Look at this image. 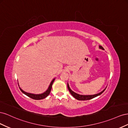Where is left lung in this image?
<instances>
[{"label": "left lung", "instance_id": "1", "mask_svg": "<svg viewBox=\"0 0 128 128\" xmlns=\"http://www.w3.org/2000/svg\"><path fill=\"white\" fill-rule=\"evenodd\" d=\"M99 48L102 49V50H104L103 47L101 46H99ZM68 88L69 92H70V93L71 94L72 96H74L75 98H76V100H88L92 99V98H96V97L98 96H100V95H101L102 93L106 89L107 87H106V88L102 91H101V92L97 93V94H93V95H81V94H78V93H76L74 92V91L71 90L70 86H69L68 82Z\"/></svg>", "mask_w": 128, "mask_h": 128}]
</instances>
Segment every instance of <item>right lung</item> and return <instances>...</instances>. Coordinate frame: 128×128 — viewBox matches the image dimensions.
I'll list each match as a JSON object with an SVG mask.
<instances>
[{"label":"right lung","instance_id":"obj_1","mask_svg":"<svg viewBox=\"0 0 128 128\" xmlns=\"http://www.w3.org/2000/svg\"><path fill=\"white\" fill-rule=\"evenodd\" d=\"M54 79H55V78L53 79V80H52V81L51 82L50 84V85H49V86L48 87V88L47 89V90L46 91V92H44L42 93V94H32V93H27L26 92H24V91L22 90L20 87H19V88L21 90V92H22L25 95H26V96H28V97H30V98H32V99H34V100H42V99H43V98H46V97H47V96H49V94L50 93V91H51V90H52V85L53 84V82H54ZM18 85H19V84H18Z\"/></svg>","mask_w":128,"mask_h":128}]
</instances>
